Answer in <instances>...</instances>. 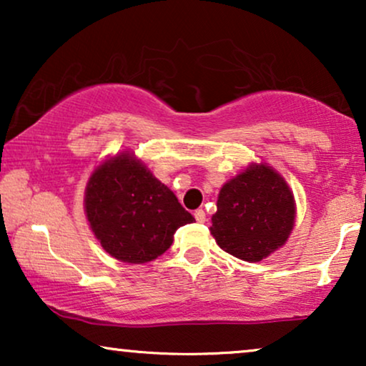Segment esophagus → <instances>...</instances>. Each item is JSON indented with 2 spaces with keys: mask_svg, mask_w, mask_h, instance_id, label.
<instances>
[{
  "mask_svg": "<svg viewBox=\"0 0 366 366\" xmlns=\"http://www.w3.org/2000/svg\"><path fill=\"white\" fill-rule=\"evenodd\" d=\"M193 214H194V219H197L198 223H204V222H207V214H204V209H203V208L197 209V212H194Z\"/></svg>",
  "mask_w": 366,
  "mask_h": 366,
  "instance_id": "esophagus-1",
  "label": "esophagus"
}]
</instances>
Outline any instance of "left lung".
<instances>
[{"label":"left lung","mask_w":366,"mask_h":366,"mask_svg":"<svg viewBox=\"0 0 366 366\" xmlns=\"http://www.w3.org/2000/svg\"><path fill=\"white\" fill-rule=\"evenodd\" d=\"M212 223L219 248L244 262H262L293 229V194L277 172L254 164L222 188Z\"/></svg>","instance_id":"left-lung-1"}]
</instances>
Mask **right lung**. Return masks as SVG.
Instances as JSON below:
<instances>
[{"label": "right lung", "mask_w": 366, "mask_h": 366, "mask_svg": "<svg viewBox=\"0 0 366 366\" xmlns=\"http://www.w3.org/2000/svg\"><path fill=\"white\" fill-rule=\"evenodd\" d=\"M84 207L94 237L124 263L158 258L172 247L174 232L194 222L172 189L128 153L94 169Z\"/></svg>", "instance_id": "right-lung-1"}]
</instances>
